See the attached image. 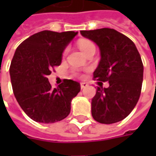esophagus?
Here are the masks:
<instances>
[{
  "mask_svg": "<svg viewBox=\"0 0 156 156\" xmlns=\"http://www.w3.org/2000/svg\"><path fill=\"white\" fill-rule=\"evenodd\" d=\"M87 87V83L86 82H81V89H83V88H85V87Z\"/></svg>",
  "mask_w": 156,
  "mask_h": 156,
  "instance_id": "1",
  "label": "esophagus"
}]
</instances>
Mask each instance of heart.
Here are the masks:
<instances>
[{
    "label": "heart",
    "mask_w": 156,
    "mask_h": 156,
    "mask_svg": "<svg viewBox=\"0 0 156 156\" xmlns=\"http://www.w3.org/2000/svg\"><path fill=\"white\" fill-rule=\"evenodd\" d=\"M79 48H81V50L83 52L84 54H87V52L89 51V50H91V49H95L94 44L92 41H88V40H81V41H79ZM67 53H68V48H65L64 51H63L62 55H66ZM74 74H75V75L82 76V75H79V74H78L77 72H75V71H74Z\"/></svg>",
    "instance_id": "heart-1"
}]
</instances>
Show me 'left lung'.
Masks as SVG:
<instances>
[{"label": "left lung", "mask_w": 156, "mask_h": 156, "mask_svg": "<svg viewBox=\"0 0 156 156\" xmlns=\"http://www.w3.org/2000/svg\"><path fill=\"white\" fill-rule=\"evenodd\" d=\"M82 36L94 41L101 50V61L94 80L108 81V87H97L92 99V116L100 123L122 121L140 98L143 64L135 43L113 28L81 30ZM102 83V82H101Z\"/></svg>", "instance_id": "1"}]
</instances>
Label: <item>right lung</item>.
Wrapping results in <instances>:
<instances>
[{"label": "right lung", "mask_w": 156, "mask_h": 156, "mask_svg": "<svg viewBox=\"0 0 156 156\" xmlns=\"http://www.w3.org/2000/svg\"><path fill=\"white\" fill-rule=\"evenodd\" d=\"M76 34L44 30L16 48L9 69L13 92L22 110L34 122H56L70 113L71 101L81 90L80 83L64 79L53 88L48 75L61 65L62 51Z\"/></svg>", "instance_id": "right-lung-1"}]
</instances>
